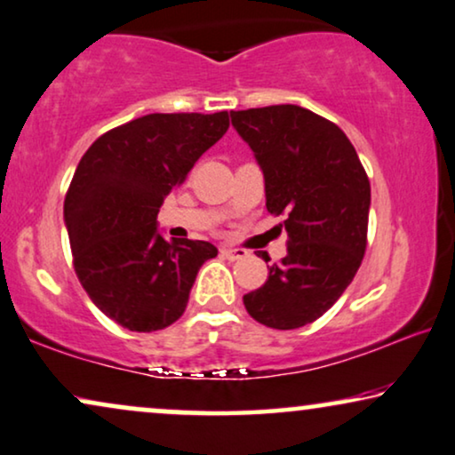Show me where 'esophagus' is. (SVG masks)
Listing matches in <instances>:
<instances>
[{
  "label": "esophagus",
  "instance_id": "1",
  "mask_svg": "<svg viewBox=\"0 0 455 455\" xmlns=\"http://www.w3.org/2000/svg\"><path fill=\"white\" fill-rule=\"evenodd\" d=\"M220 253L227 259H241V258L247 256V251L245 250H239V247H222Z\"/></svg>",
  "mask_w": 455,
  "mask_h": 455
}]
</instances>
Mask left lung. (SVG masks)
Listing matches in <instances>:
<instances>
[{
	"instance_id": "left-lung-1",
	"label": "left lung",
	"mask_w": 455,
	"mask_h": 455,
	"mask_svg": "<svg viewBox=\"0 0 455 455\" xmlns=\"http://www.w3.org/2000/svg\"><path fill=\"white\" fill-rule=\"evenodd\" d=\"M231 120L264 174L266 208L284 214L289 237L268 281L243 295L245 310L270 329H299L323 316L360 268L371 183L345 132L306 108H251Z\"/></svg>"
}]
</instances>
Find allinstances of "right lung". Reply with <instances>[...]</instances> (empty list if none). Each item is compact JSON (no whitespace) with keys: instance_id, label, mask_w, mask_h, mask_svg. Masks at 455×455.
<instances>
[{"instance_id":"obj_1","label":"right lung","mask_w":455,"mask_h":455,"mask_svg":"<svg viewBox=\"0 0 455 455\" xmlns=\"http://www.w3.org/2000/svg\"><path fill=\"white\" fill-rule=\"evenodd\" d=\"M228 129V114H148L101 135L78 162L64 199L72 259L91 301L129 331L183 316L208 241H168L164 197Z\"/></svg>"}]
</instances>
